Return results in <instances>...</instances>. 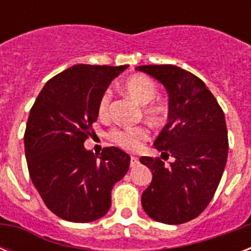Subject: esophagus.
<instances>
[{
  "label": "esophagus",
  "mask_w": 251,
  "mask_h": 251,
  "mask_svg": "<svg viewBox=\"0 0 251 251\" xmlns=\"http://www.w3.org/2000/svg\"><path fill=\"white\" fill-rule=\"evenodd\" d=\"M138 164H139V160H138V157H135V156L130 157V167L134 168V167H137Z\"/></svg>",
  "instance_id": "obj_1"
}]
</instances>
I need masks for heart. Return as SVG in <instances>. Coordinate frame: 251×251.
Instances as JSON below:
<instances>
[{
  "mask_svg": "<svg viewBox=\"0 0 251 251\" xmlns=\"http://www.w3.org/2000/svg\"><path fill=\"white\" fill-rule=\"evenodd\" d=\"M122 90L131 100L142 105V112L147 121L153 126L164 125L168 118V106L164 102L153 101L157 96V86L152 79L146 75H133L126 80ZM109 94L106 92L99 101L98 112L100 117L108 114L109 108ZM149 133L143 127H130V129H113L109 133V138L122 149L127 151H135L147 139Z\"/></svg>",
  "mask_w": 251,
  "mask_h": 251,
  "instance_id": "obj_1",
  "label": "heart"
}]
</instances>
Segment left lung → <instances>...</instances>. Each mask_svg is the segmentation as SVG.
<instances>
[{
	"mask_svg": "<svg viewBox=\"0 0 251 251\" xmlns=\"http://www.w3.org/2000/svg\"><path fill=\"white\" fill-rule=\"evenodd\" d=\"M160 82L169 96L168 122L153 142L161 156L175 160L165 167L160 157L142 156L152 181L142 194L150 218L182 224L197 218L211 202L228 157V131L222 108L194 74L175 65L135 68Z\"/></svg>",
	"mask_w": 251,
	"mask_h": 251,
	"instance_id": "obj_1",
	"label": "left lung"
}]
</instances>
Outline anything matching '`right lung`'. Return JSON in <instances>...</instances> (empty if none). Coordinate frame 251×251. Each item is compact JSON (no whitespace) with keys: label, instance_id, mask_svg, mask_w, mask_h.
Listing matches in <instances>:
<instances>
[{"label":"right lung","instance_id":"obj_1","mask_svg":"<svg viewBox=\"0 0 251 251\" xmlns=\"http://www.w3.org/2000/svg\"><path fill=\"white\" fill-rule=\"evenodd\" d=\"M127 68L74 65L45 83L29 110L25 133L29 177L45 206L64 220L102 218L113 185L129 171L130 156L122 150L106 147L96 155L83 145L98 120L100 99Z\"/></svg>","mask_w":251,"mask_h":251}]
</instances>
